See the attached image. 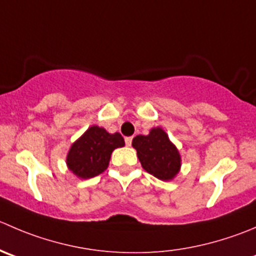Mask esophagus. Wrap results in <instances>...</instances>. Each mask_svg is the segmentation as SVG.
<instances>
[{
    "mask_svg": "<svg viewBox=\"0 0 256 256\" xmlns=\"http://www.w3.org/2000/svg\"><path fill=\"white\" fill-rule=\"evenodd\" d=\"M125 142H126V146H131V144H132V138H125Z\"/></svg>",
    "mask_w": 256,
    "mask_h": 256,
    "instance_id": "34e87169",
    "label": "esophagus"
}]
</instances>
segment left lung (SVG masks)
Returning a JSON list of instances; mask_svg holds the SVG:
<instances>
[{
    "instance_id": "8db88e82",
    "label": "left lung",
    "mask_w": 256,
    "mask_h": 256,
    "mask_svg": "<svg viewBox=\"0 0 256 256\" xmlns=\"http://www.w3.org/2000/svg\"><path fill=\"white\" fill-rule=\"evenodd\" d=\"M132 146L138 151L144 170L162 181L172 180L180 171L181 158L176 146L161 128H154L148 135L134 138Z\"/></svg>"
}]
</instances>
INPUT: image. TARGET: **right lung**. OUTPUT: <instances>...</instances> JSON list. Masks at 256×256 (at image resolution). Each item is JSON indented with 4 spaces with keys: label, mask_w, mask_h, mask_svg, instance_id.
Returning a JSON list of instances; mask_svg holds the SVG:
<instances>
[{
    "label": "right lung",
    "mask_w": 256,
    "mask_h": 256,
    "mask_svg": "<svg viewBox=\"0 0 256 256\" xmlns=\"http://www.w3.org/2000/svg\"><path fill=\"white\" fill-rule=\"evenodd\" d=\"M125 145L118 132L108 134L104 128L94 125L71 145L66 158L68 170L80 178L100 175L108 168L111 154Z\"/></svg>",
    "instance_id": "obj_1"
}]
</instances>
